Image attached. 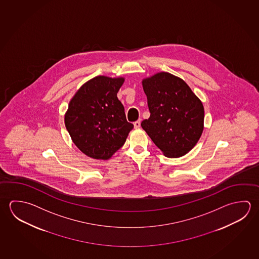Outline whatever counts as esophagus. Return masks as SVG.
Segmentation results:
<instances>
[{"mask_svg": "<svg viewBox=\"0 0 259 259\" xmlns=\"http://www.w3.org/2000/svg\"><path fill=\"white\" fill-rule=\"evenodd\" d=\"M141 125V121L140 120H137V121H136L135 123H134V126H135V128H139L140 127Z\"/></svg>", "mask_w": 259, "mask_h": 259, "instance_id": "1", "label": "esophagus"}]
</instances>
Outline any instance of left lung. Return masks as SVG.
Listing matches in <instances>:
<instances>
[{"mask_svg": "<svg viewBox=\"0 0 259 259\" xmlns=\"http://www.w3.org/2000/svg\"><path fill=\"white\" fill-rule=\"evenodd\" d=\"M150 117L141 126L167 157L187 154L204 129V106L180 78L159 73L143 81Z\"/></svg>", "mask_w": 259, "mask_h": 259, "instance_id": "obj_1", "label": "left lung"}]
</instances>
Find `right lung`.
Masks as SVG:
<instances>
[{"mask_svg": "<svg viewBox=\"0 0 259 259\" xmlns=\"http://www.w3.org/2000/svg\"><path fill=\"white\" fill-rule=\"evenodd\" d=\"M123 78L96 76L82 85L69 104L65 126L73 143L92 158L109 159L123 146L134 124L117 98Z\"/></svg>", "mask_w": 259, "mask_h": 259, "instance_id": "add662e5", "label": "right lung"}]
</instances>
